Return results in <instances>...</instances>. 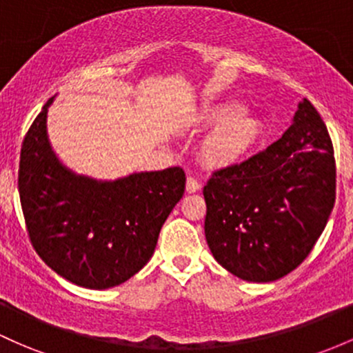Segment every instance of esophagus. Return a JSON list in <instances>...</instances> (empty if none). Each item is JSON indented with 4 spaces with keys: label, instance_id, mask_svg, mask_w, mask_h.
I'll return each mask as SVG.
<instances>
[{
    "label": "esophagus",
    "instance_id": "1",
    "mask_svg": "<svg viewBox=\"0 0 353 353\" xmlns=\"http://www.w3.org/2000/svg\"><path fill=\"white\" fill-rule=\"evenodd\" d=\"M199 190H200V183H199V181H196L195 178L188 176L187 178V192L188 193H195V192H199Z\"/></svg>",
    "mask_w": 353,
    "mask_h": 353
}]
</instances>
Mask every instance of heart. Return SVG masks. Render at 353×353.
I'll use <instances>...</instances> for the list:
<instances>
[{"label":"heart","instance_id":"obj_1","mask_svg":"<svg viewBox=\"0 0 353 353\" xmlns=\"http://www.w3.org/2000/svg\"><path fill=\"white\" fill-rule=\"evenodd\" d=\"M196 123L214 128L200 145V157L215 168L236 165L263 136V123L234 99L208 104L196 114Z\"/></svg>","mask_w":353,"mask_h":353}]
</instances>
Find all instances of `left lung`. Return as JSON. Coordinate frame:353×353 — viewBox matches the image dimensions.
Listing matches in <instances>:
<instances>
[{
	"label": "left lung",
	"mask_w": 353,
	"mask_h": 353,
	"mask_svg": "<svg viewBox=\"0 0 353 353\" xmlns=\"http://www.w3.org/2000/svg\"><path fill=\"white\" fill-rule=\"evenodd\" d=\"M335 158L323 119L303 99L284 134L203 187L205 239L222 268L251 283L296 269L335 203Z\"/></svg>",
	"instance_id": "1"
}]
</instances>
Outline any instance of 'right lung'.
I'll return each instance as SVG.
<instances>
[{
	"instance_id": "1",
	"label": "right lung",
	"mask_w": 353,
	"mask_h": 353,
	"mask_svg": "<svg viewBox=\"0 0 353 353\" xmlns=\"http://www.w3.org/2000/svg\"><path fill=\"white\" fill-rule=\"evenodd\" d=\"M26 132L18 192L33 248L48 268L89 290L128 281L153 256L160 230L185 192L180 166L96 180L67 168L52 150L47 112Z\"/></svg>"
}]
</instances>
